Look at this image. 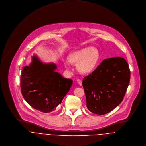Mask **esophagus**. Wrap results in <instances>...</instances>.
Masks as SVG:
<instances>
[{
	"label": "esophagus",
	"instance_id": "34e87169",
	"mask_svg": "<svg viewBox=\"0 0 146 146\" xmlns=\"http://www.w3.org/2000/svg\"><path fill=\"white\" fill-rule=\"evenodd\" d=\"M77 82H78V83L80 85H82V82L81 80L78 79V80H77Z\"/></svg>",
	"mask_w": 146,
	"mask_h": 146
}]
</instances>
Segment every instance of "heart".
Instances as JSON below:
<instances>
[{
  "label": "heart",
  "mask_w": 146,
  "mask_h": 146,
  "mask_svg": "<svg viewBox=\"0 0 146 146\" xmlns=\"http://www.w3.org/2000/svg\"><path fill=\"white\" fill-rule=\"evenodd\" d=\"M101 58L99 50L92 46H85L75 50L68 56V61H64L66 69L71 70V63L77 65L79 72L83 74H89L97 67Z\"/></svg>",
  "instance_id": "b5f03b06"
}]
</instances>
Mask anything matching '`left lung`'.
<instances>
[{
	"mask_svg": "<svg viewBox=\"0 0 146 146\" xmlns=\"http://www.w3.org/2000/svg\"><path fill=\"white\" fill-rule=\"evenodd\" d=\"M83 80L88 109L103 115L120 104L124 97L130 79L128 63L116 57L104 60Z\"/></svg>",
	"mask_w": 146,
	"mask_h": 146,
	"instance_id": "obj_1",
	"label": "left lung"
}]
</instances>
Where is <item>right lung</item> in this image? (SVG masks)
<instances>
[{
  "mask_svg": "<svg viewBox=\"0 0 146 146\" xmlns=\"http://www.w3.org/2000/svg\"><path fill=\"white\" fill-rule=\"evenodd\" d=\"M54 63L42 62L36 55L21 72V89L25 101L34 108L44 113L54 111L61 104L73 81L56 71Z\"/></svg>",
  "mask_w": 146,
  "mask_h": 146,
  "instance_id": "add662e5",
  "label": "right lung"
}]
</instances>
